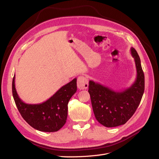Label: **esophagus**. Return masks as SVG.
Here are the masks:
<instances>
[{
	"instance_id": "1",
	"label": "esophagus",
	"mask_w": 159,
	"mask_h": 159,
	"mask_svg": "<svg viewBox=\"0 0 159 159\" xmlns=\"http://www.w3.org/2000/svg\"><path fill=\"white\" fill-rule=\"evenodd\" d=\"M77 85L80 89H86L88 88V80L84 76H80L77 81Z\"/></svg>"
}]
</instances>
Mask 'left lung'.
<instances>
[{"label":"left lung","instance_id":"left-lung-1","mask_svg":"<svg viewBox=\"0 0 159 159\" xmlns=\"http://www.w3.org/2000/svg\"><path fill=\"white\" fill-rule=\"evenodd\" d=\"M131 53L135 61L137 78L131 87L122 91H115L90 80L88 92L95 117L107 127L124 125L136 111L145 90V75L141 60L134 48Z\"/></svg>","mask_w":159,"mask_h":159}]
</instances>
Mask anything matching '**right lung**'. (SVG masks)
<instances>
[{
  "label": "right lung",
  "mask_w": 159,
  "mask_h": 159,
  "mask_svg": "<svg viewBox=\"0 0 159 159\" xmlns=\"http://www.w3.org/2000/svg\"><path fill=\"white\" fill-rule=\"evenodd\" d=\"M15 75L12 80V95L23 119L31 127L43 132H56L63 127L68 117V104L77 91V79L62 86L46 102L28 104L19 98L15 88Z\"/></svg>",
  "instance_id": "right-lung-1"
}]
</instances>
